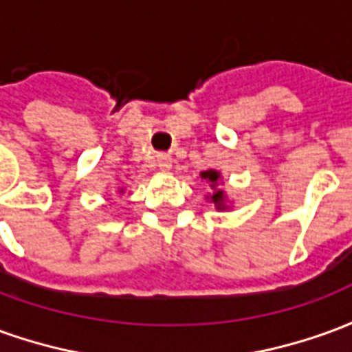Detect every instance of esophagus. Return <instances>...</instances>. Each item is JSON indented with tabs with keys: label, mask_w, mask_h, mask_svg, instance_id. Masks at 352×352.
<instances>
[{
	"label": "esophagus",
	"mask_w": 352,
	"mask_h": 352,
	"mask_svg": "<svg viewBox=\"0 0 352 352\" xmlns=\"http://www.w3.org/2000/svg\"><path fill=\"white\" fill-rule=\"evenodd\" d=\"M158 168H160L162 171H169V169H171V158H169V156H160Z\"/></svg>",
	"instance_id": "esophagus-1"
}]
</instances>
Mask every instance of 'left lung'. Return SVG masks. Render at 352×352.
Instances as JSON below:
<instances>
[{
    "instance_id": "1",
    "label": "left lung",
    "mask_w": 352,
    "mask_h": 352,
    "mask_svg": "<svg viewBox=\"0 0 352 352\" xmlns=\"http://www.w3.org/2000/svg\"><path fill=\"white\" fill-rule=\"evenodd\" d=\"M199 177H201L204 181H207L209 186H211V194L206 196V199H209L211 204H214V209H217V211H228L232 204L228 201L226 192L221 188V171H217V169H207V171H201Z\"/></svg>"
}]
</instances>
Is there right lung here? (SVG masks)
<instances>
[{
    "instance_id": "right-lung-1",
    "label": "right lung",
    "mask_w": 352,
    "mask_h": 352,
    "mask_svg": "<svg viewBox=\"0 0 352 352\" xmlns=\"http://www.w3.org/2000/svg\"><path fill=\"white\" fill-rule=\"evenodd\" d=\"M118 194H124V188H118Z\"/></svg>"
}]
</instances>
